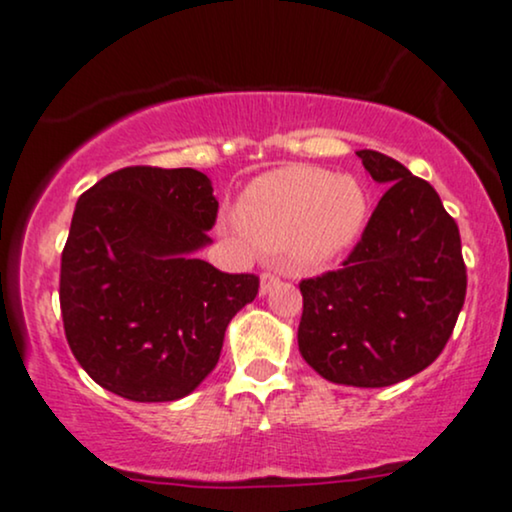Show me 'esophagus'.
Here are the masks:
<instances>
[{"label":"esophagus","mask_w":512,"mask_h":512,"mask_svg":"<svg viewBox=\"0 0 512 512\" xmlns=\"http://www.w3.org/2000/svg\"><path fill=\"white\" fill-rule=\"evenodd\" d=\"M276 283H279V279H276L272 272H264L260 276V295H267L276 286Z\"/></svg>","instance_id":"1"}]
</instances>
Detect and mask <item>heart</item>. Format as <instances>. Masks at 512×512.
<instances>
[{"label":"heart","mask_w":512,"mask_h":512,"mask_svg":"<svg viewBox=\"0 0 512 512\" xmlns=\"http://www.w3.org/2000/svg\"><path fill=\"white\" fill-rule=\"evenodd\" d=\"M369 195L360 178L315 166H281L238 197L236 224L295 272H317L360 240Z\"/></svg>","instance_id":"b5f03b06"}]
</instances>
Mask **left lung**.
Instances as JSON below:
<instances>
[{
    "instance_id": "1",
    "label": "left lung",
    "mask_w": 512,
    "mask_h": 512,
    "mask_svg": "<svg viewBox=\"0 0 512 512\" xmlns=\"http://www.w3.org/2000/svg\"><path fill=\"white\" fill-rule=\"evenodd\" d=\"M386 186L343 269L300 283L298 348L319 377L381 389L427 369L453 334L467 272L458 224L396 159L357 150Z\"/></svg>"
}]
</instances>
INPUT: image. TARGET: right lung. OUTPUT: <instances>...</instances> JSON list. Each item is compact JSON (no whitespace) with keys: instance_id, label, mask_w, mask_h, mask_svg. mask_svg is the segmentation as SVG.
<instances>
[{"instance_id":"add662e5","label":"right lung","mask_w":512,"mask_h":512,"mask_svg":"<svg viewBox=\"0 0 512 512\" xmlns=\"http://www.w3.org/2000/svg\"><path fill=\"white\" fill-rule=\"evenodd\" d=\"M217 209L195 169L126 166L78 197L59 303L71 353L102 389L169 403L217 367L226 326L260 288L197 257Z\"/></svg>"}]
</instances>
